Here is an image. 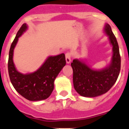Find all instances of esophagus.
<instances>
[{"instance_id": "1", "label": "esophagus", "mask_w": 129, "mask_h": 129, "mask_svg": "<svg viewBox=\"0 0 129 129\" xmlns=\"http://www.w3.org/2000/svg\"><path fill=\"white\" fill-rule=\"evenodd\" d=\"M65 57H66V61L67 63H70L71 61V58H72V55L70 52H67L65 54Z\"/></svg>"}]
</instances>
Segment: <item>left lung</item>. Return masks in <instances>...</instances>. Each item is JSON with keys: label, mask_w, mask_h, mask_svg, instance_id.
Segmentation results:
<instances>
[{"label": "left lung", "mask_w": 129, "mask_h": 129, "mask_svg": "<svg viewBox=\"0 0 129 129\" xmlns=\"http://www.w3.org/2000/svg\"><path fill=\"white\" fill-rule=\"evenodd\" d=\"M105 31L109 36L113 46V56L109 67L101 70H94L78 59L71 63L73 83L77 93L84 97H96L107 92L117 81L121 69L119 46L111 27L107 24Z\"/></svg>", "instance_id": "8db88e82"}]
</instances>
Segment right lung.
<instances>
[{
	"label": "right lung",
	"instance_id": "obj_1",
	"mask_svg": "<svg viewBox=\"0 0 129 129\" xmlns=\"http://www.w3.org/2000/svg\"><path fill=\"white\" fill-rule=\"evenodd\" d=\"M27 29L26 24L20 27L11 44L9 52L8 67L11 84L16 91L29 101L46 100L52 94L54 81L66 64L65 55L61 53L56 56L49 57L42 67L31 74H22L17 71L13 62V50L18 38Z\"/></svg>",
	"mask_w": 129,
	"mask_h": 129
}]
</instances>
